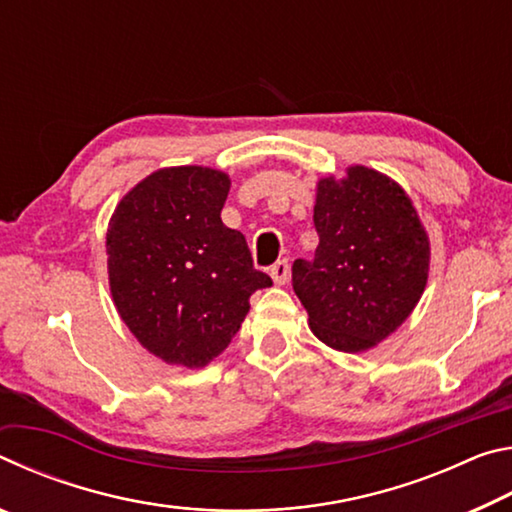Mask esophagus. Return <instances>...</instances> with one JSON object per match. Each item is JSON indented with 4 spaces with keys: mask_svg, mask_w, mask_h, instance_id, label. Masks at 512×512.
Instances as JSON below:
<instances>
[{
    "mask_svg": "<svg viewBox=\"0 0 512 512\" xmlns=\"http://www.w3.org/2000/svg\"><path fill=\"white\" fill-rule=\"evenodd\" d=\"M271 277H273L275 284H280V287H282V284H287L289 277H291L289 259H280V262H275L271 266Z\"/></svg>",
    "mask_w": 512,
    "mask_h": 512,
    "instance_id": "34e87169",
    "label": "esophagus"
}]
</instances>
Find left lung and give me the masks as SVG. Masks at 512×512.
Segmentation results:
<instances>
[{"label":"left lung","instance_id":"obj_1","mask_svg":"<svg viewBox=\"0 0 512 512\" xmlns=\"http://www.w3.org/2000/svg\"><path fill=\"white\" fill-rule=\"evenodd\" d=\"M311 262L296 259L293 291L320 341L366 352L418 305L429 275V237L404 189L384 173L350 167L318 180Z\"/></svg>","mask_w":512,"mask_h":512}]
</instances>
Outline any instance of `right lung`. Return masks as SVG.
I'll return each instance as SVG.
<instances>
[{"mask_svg":"<svg viewBox=\"0 0 512 512\" xmlns=\"http://www.w3.org/2000/svg\"><path fill=\"white\" fill-rule=\"evenodd\" d=\"M230 178L210 167L146 176L112 214L106 253L119 316L171 366L203 368L228 348L248 298L273 280L239 230L221 221Z\"/></svg>","mask_w":512,"mask_h":512,"instance_id":"obj_1","label":"right lung"}]
</instances>
